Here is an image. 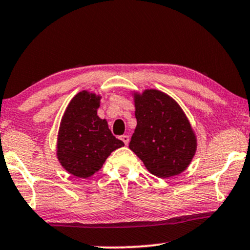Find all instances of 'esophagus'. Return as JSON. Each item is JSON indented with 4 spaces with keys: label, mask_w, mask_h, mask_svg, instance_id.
Masks as SVG:
<instances>
[{
    "label": "esophagus",
    "mask_w": 250,
    "mask_h": 250,
    "mask_svg": "<svg viewBox=\"0 0 250 250\" xmlns=\"http://www.w3.org/2000/svg\"><path fill=\"white\" fill-rule=\"evenodd\" d=\"M120 138H121V141H122L123 143H125V145H127V144L129 143V136H128V135H122Z\"/></svg>",
    "instance_id": "1"
}]
</instances>
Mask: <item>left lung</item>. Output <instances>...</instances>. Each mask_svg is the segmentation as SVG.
I'll list each match as a JSON object with an SVG mask.
<instances>
[{
	"label": "left lung",
	"mask_w": 250,
	"mask_h": 250,
	"mask_svg": "<svg viewBox=\"0 0 250 250\" xmlns=\"http://www.w3.org/2000/svg\"><path fill=\"white\" fill-rule=\"evenodd\" d=\"M137 127L129 147L148 172L170 178L183 172L196 151V138L185 113L172 98L157 90L135 96Z\"/></svg>",
	"instance_id": "left-lung-1"
}]
</instances>
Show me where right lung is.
<instances>
[{"mask_svg": "<svg viewBox=\"0 0 250 250\" xmlns=\"http://www.w3.org/2000/svg\"><path fill=\"white\" fill-rule=\"evenodd\" d=\"M99 97L86 91L72 98L62 118L58 140L61 165L78 178H88L102 168L107 157L125 145L97 115Z\"/></svg>", "mask_w": 250, "mask_h": 250, "instance_id": "right-lung-1", "label": "right lung"}]
</instances>
